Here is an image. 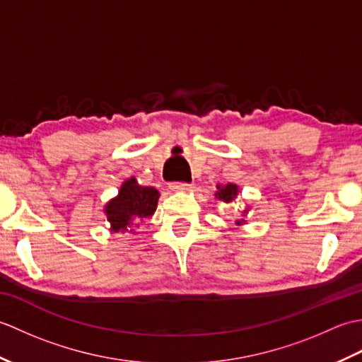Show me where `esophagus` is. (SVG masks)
Instances as JSON below:
<instances>
[{
	"label": "esophagus",
	"instance_id": "34e87169",
	"mask_svg": "<svg viewBox=\"0 0 362 362\" xmlns=\"http://www.w3.org/2000/svg\"><path fill=\"white\" fill-rule=\"evenodd\" d=\"M189 188H191L189 183H183V182H177L171 185L173 191H188Z\"/></svg>",
	"mask_w": 362,
	"mask_h": 362
}]
</instances>
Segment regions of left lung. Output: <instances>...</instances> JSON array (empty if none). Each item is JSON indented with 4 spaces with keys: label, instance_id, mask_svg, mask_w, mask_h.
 Masks as SVG:
<instances>
[{
    "label": "left lung",
    "instance_id": "left-lung-1",
    "mask_svg": "<svg viewBox=\"0 0 362 362\" xmlns=\"http://www.w3.org/2000/svg\"><path fill=\"white\" fill-rule=\"evenodd\" d=\"M218 188V191H216V196L219 201H224L226 204H228V202H232L233 199L238 196V185H235V183H227V185H218L216 187ZM249 210H244V213H247ZM244 219H238L236 221V224L238 226H241V224H244Z\"/></svg>",
    "mask_w": 362,
    "mask_h": 362
}]
</instances>
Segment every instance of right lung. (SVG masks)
<instances>
[{
  "instance_id": "obj_1",
  "label": "right lung",
  "mask_w": 362,
  "mask_h": 362,
  "mask_svg": "<svg viewBox=\"0 0 362 362\" xmlns=\"http://www.w3.org/2000/svg\"><path fill=\"white\" fill-rule=\"evenodd\" d=\"M158 197L156 188L141 187L135 177H130L121 185L118 196L107 202L104 209L110 232H132L135 222L151 218L157 210Z\"/></svg>"
}]
</instances>
